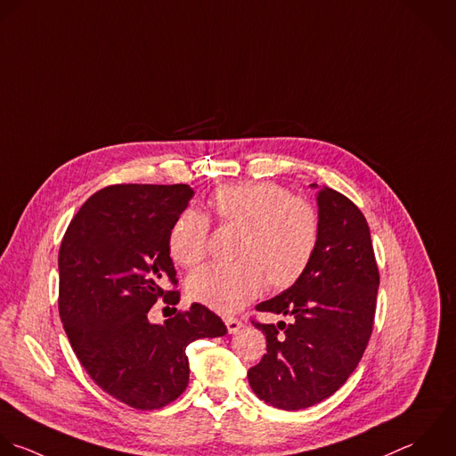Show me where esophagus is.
<instances>
[{
  "instance_id": "obj_1",
  "label": "esophagus",
  "mask_w": 456,
  "mask_h": 456,
  "mask_svg": "<svg viewBox=\"0 0 456 456\" xmlns=\"http://www.w3.org/2000/svg\"><path fill=\"white\" fill-rule=\"evenodd\" d=\"M225 325H227L229 334H236V332L243 327V323H241L238 318H227V320H225Z\"/></svg>"
}]
</instances>
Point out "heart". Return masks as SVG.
Here are the masks:
<instances>
[{
    "instance_id": "1",
    "label": "heart",
    "mask_w": 456,
    "mask_h": 456,
    "mask_svg": "<svg viewBox=\"0 0 456 456\" xmlns=\"http://www.w3.org/2000/svg\"><path fill=\"white\" fill-rule=\"evenodd\" d=\"M218 225L236 227L232 263H211L188 277L190 298L218 313H234L252 302L265 282L272 289L293 286L309 268L320 238L316 208L275 183H241L216 188L208 199ZM208 220L184 211L174 222L168 247L181 266L206 256Z\"/></svg>"
}]
</instances>
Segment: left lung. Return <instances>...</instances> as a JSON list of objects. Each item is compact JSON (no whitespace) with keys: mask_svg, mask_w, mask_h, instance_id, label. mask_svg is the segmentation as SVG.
I'll list each match as a JSON object with an SVG mask.
<instances>
[{"mask_svg":"<svg viewBox=\"0 0 456 456\" xmlns=\"http://www.w3.org/2000/svg\"><path fill=\"white\" fill-rule=\"evenodd\" d=\"M316 186V184H311ZM320 238L305 273L286 291L256 305L289 318L265 325L266 354L248 370L256 396L282 411L313 407L354 373L373 332L379 266L368 222L343 193H316Z\"/></svg>","mask_w":456,"mask_h":456,"instance_id":"left-lung-1","label":"left lung"}]
</instances>
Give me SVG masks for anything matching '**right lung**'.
Returning <instances> with one entry per match:
<instances>
[{"mask_svg":"<svg viewBox=\"0 0 456 456\" xmlns=\"http://www.w3.org/2000/svg\"><path fill=\"white\" fill-rule=\"evenodd\" d=\"M188 184H113L94 193L69 224L58 252V311L69 343L90 379L110 396L154 411L183 395L186 346L227 334L200 304L163 325L149 311L179 291L168 236L188 208Z\"/></svg>","mask_w":456,"mask_h":456,"instance_id":"1","label":"right lung"}]
</instances>
